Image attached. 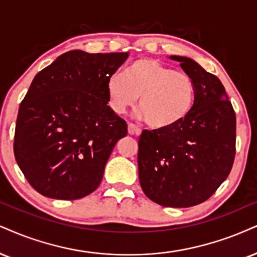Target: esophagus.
I'll return each mask as SVG.
<instances>
[{
    "mask_svg": "<svg viewBox=\"0 0 257 257\" xmlns=\"http://www.w3.org/2000/svg\"><path fill=\"white\" fill-rule=\"evenodd\" d=\"M127 128H128V134L132 135V136L141 134V128H139L138 126H136L135 123H128Z\"/></svg>",
    "mask_w": 257,
    "mask_h": 257,
    "instance_id": "esophagus-1",
    "label": "esophagus"
}]
</instances>
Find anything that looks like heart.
<instances>
[{
	"label": "heart",
	"instance_id": "heart-1",
	"mask_svg": "<svg viewBox=\"0 0 257 257\" xmlns=\"http://www.w3.org/2000/svg\"><path fill=\"white\" fill-rule=\"evenodd\" d=\"M107 96L114 113L123 114L139 99L142 115L150 127L168 130L188 118L196 99L195 82L188 74L151 58L131 63L122 74L107 81Z\"/></svg>",
	"mask_w": 257,
	"mask_h": 257
}]
</instances>
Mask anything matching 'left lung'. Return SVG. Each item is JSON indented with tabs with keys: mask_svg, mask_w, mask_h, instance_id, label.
<instances>
[{
	"mask_svg": "<svg viewBox=\"0 0 257 257\" xmlns=\"http://www.w3.org/2000/svg\"><path fill=\"white\" fill-rule=\"evenodd\" d=\"M195 82L188 118L175 127L142 132L138 174L150 200L191 207L207 200L226 180L236 153V114L225 88L192 58L170 56Z\"/></svg>",
	"mask_w": 257,
	"mask_h": 257,
	"instance_id": "8db88e82",
	"label": "left lung"
}]
</instances>
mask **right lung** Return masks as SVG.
<instances>
[{"mask_svg": "<svg viewBox=\"0 0 257 257\" xmlns=\"http://www.w3.org/2000/svg\"><path fill=\"white\" fill-rule=\"evenodd\" d=\"M127 52L63 53L38 72L19 107L14 155L30 185L75 200L100 185L127 123L108 106L107 81Z\"/></svg>", "mask_w": 257, "mask_h": 257, "instance_id": "add662e5", "label": "right lung"}]
</instances>
